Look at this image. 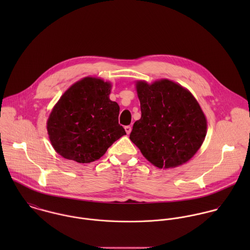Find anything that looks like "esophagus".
<instances>
[{"label": "esophagus", "instance_id": "34e87169", "mask_svg": "<svg viewBox=\"0 0 250 250\" xmlns=\"http://www.w3.org/2000/svg\"><path fill=\"white\" fill-rule=\"evenodd\" d=\"M125 131H126V133L129 135V134L131 133V131H132V127H131V126H126V127H125Z\"/></svg>", "mask_w": 250, "mask_h": 250}]
</instances>
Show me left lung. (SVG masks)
I'll return each instance as SVG.
<instances>
[{
	"mask_svg": "<svg viewBox=\"0 0 250 250\" xmlns=\"http://www.w3.org/2000/svg\"><path fill=\"white\" fill-rule=\"evenodd\" d=\"M142 117L130 134L143 156L159 168L187 163L206 137L207 121L192 94L177 83L162 80L137 83Z\"/></svg>",
	"mask_w": 250,
	"mask_h": 250,
	"instance_id": "1",
	"label": "left lung"
}]
</instances>
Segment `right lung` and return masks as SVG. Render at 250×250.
Wrapping results in <instances>:
<instances>
[{
    "label": "right lung",
    "mask_w": 250,
    "mask_h": 250,
    "mask_svg": "<svg viewBox=\"0 0 250 250\" xmlns=\"http://www.w3.org/2000/svg\"><path fill=\"white\" fill-rule=\"evenodd\" d=\"M109 93L107 82L84 78L61 97L47 122L50 141L60 155L88 164L126 135L118 123L119 106L109 100Z\"/></svg>",
    "instance_id": "obj_1"
}]
</instances>
